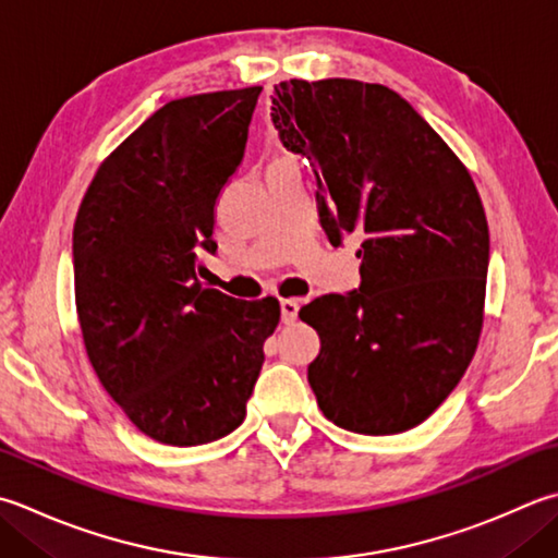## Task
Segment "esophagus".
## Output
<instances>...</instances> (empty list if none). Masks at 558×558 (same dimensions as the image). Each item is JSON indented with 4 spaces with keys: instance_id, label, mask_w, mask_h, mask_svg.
Segmentation results:
<instances>
[{
    "instance_id": "esophagus-1",
    "label": "esophagus",
    "mask_w": 558,
    "mask_h": 558,
    "mask_svg": "<svg viewBox=\"0 0 558 558\" xmlns=\"http://www.w3.org/2000/svg\"><path fill=\"white\" fill-rule=\"evenodd\" d=\"M298 312H300V302L298 300H280L282 324H292L294 319H298Z\"/></svg>"
}]
</instances>
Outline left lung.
<instances>
[{"label": "left lung", "mask_w": 558, "mask_h": 558, "mask_svg": "<svg viewBox=\"0 0 558 558\" xmlns=\"http://www.w3.org/2000/svg\"><path fill=\"white\" fill-rule=\"evenodd\" d=\"M270 118L316 177L331 244L357 234L360 288L302 307L322 338L307 379L338 428L423 423L472 363L484 324L488 222L464 163L397 92L290 80Z\"/></svg>", "instance_id": "1"}]
</instances>
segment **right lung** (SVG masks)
Segmentation results:
<instances>
[{
  "label": "right lung",
  "instance_id": "obj_1",
  "mask_svg": "<svg viewBox=\"0 0 558 558\" xmlns=\"http://www.w3.org/2000/svg\"><path fill=\"white\" fill-rule=\"evenodd\" d=\"M260 86L177 98L98 167L72 234L74 300L104 389L151 440L193 447L242 425L280 322L276 298L205 288L215 205L244 159Z\"/></svg>",
  "mask_w": 558,
  "mask_h": 558
}]
</instances>
